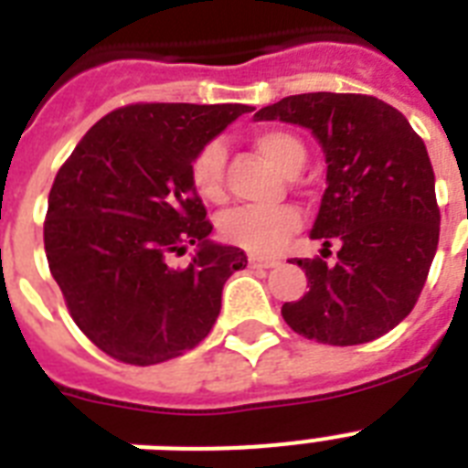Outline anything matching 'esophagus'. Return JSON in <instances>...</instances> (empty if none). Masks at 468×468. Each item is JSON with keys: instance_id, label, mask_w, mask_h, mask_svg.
Masks as SVG:
<instances>
[{"instance_id": "obj_1", "label": "esophagus", "mask_w": 468, "mask_h": 468, "mask_svg": "<svg viewBox=\"0 0 468 468\" xmlns=\"http://www.w3.org/2000/svg\"><path fill=\"white\" fill-rule=\"evenodd\" d=\"M248 264L252 267V270H270V267H274L277 264V260H264V257H250Z\"/></svg>"}]
</instances>
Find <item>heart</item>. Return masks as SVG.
Wrapping results in <instances>:
<instances>
[{
  "label": "heart",
  "mask_w": 468,
  "mask_h": 468,
  "mask_svg": "<svg viewBox=\"0 0 468 468\" xmlns=\"http://www.w3.org/2000/svg\"><path fill=\"white\" fill-rule=\"evenodd\" d=\"M255 148L284 175L299 172L306 160L303 143L289 131L262 128L252 135ZM226 150L218 141L206 143L189 165V179L198 198L208 204H220L226 198ZM303 226V216L296 206L284 204L277 208H250L238 206L218 216V233L228 245L242 248L252 255H274L284 248L293 233Z\"/></svg>",
  "instance_id": "b5f03b06"
}]
</instances>
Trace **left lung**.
<instances>
[{
	"label": "left lung",
	"mask_w": 468,
	"mask_h": 468,
	"mask_svg": "<svg viewBox=\"0 0 468 468\" xmlns=\"http://www.w3.org/2000/svg\"><path fill=\"white\" fill-rule=\"evenodd\" d=\"M311 128L327 162V189L311 238L335 264L296 262L308 293L284 303L293 333L323 345H364L413 311L440 240L435 172L422 138L399 109L369 94L313 91L255 113Z\"/></svg>",
	"instance_id": "8db88e82"
}]
</instances>
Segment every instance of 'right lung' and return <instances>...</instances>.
Segmentation results:
<instances>
[{
	"mask_svg": "<svg viewBox=\"0 0 468 468\" xmlns=\"http://www.w3.org/2000/svg\"><path fill=\"white\" fill-rule=\"evenodd\" d=\"M245 104H128L106 113L62 162L48 197L43 242L77 327L113 359L167 362L211 333L223 284L248 264L208 240L191 186L198 150ZM199 250L186 268L168 260Z\"/></svg>",
	"mask_w": 468,
	"mask_h": 468,
	"instance_id": "add662e5",
	"label": "right lung"
}]
</instances>
